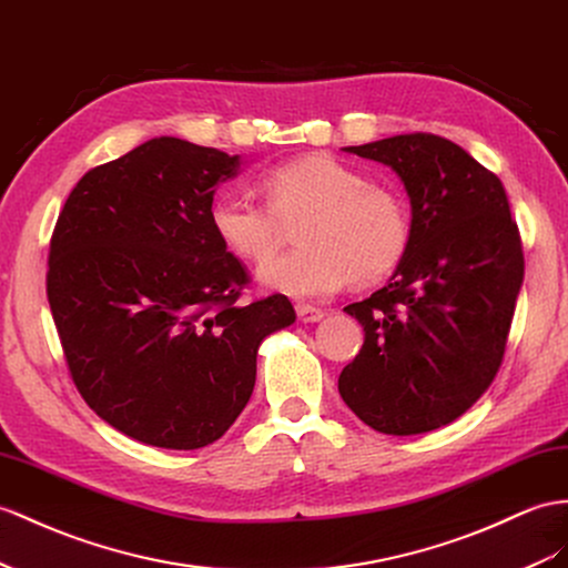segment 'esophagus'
Listing matches in <instances>:
<instances>
[{"label":"esophagus","instance_id":"esophagus-1","mask_svg":"<svg viewBox=\"0 0 568 568\" xmlns=\"http://www.w3.org/2000/svg\"><path fill=\"white\" fill-rule=\"evenodd\" d=\"M295 312H297L300 322H304V324H314V322H322V318H324V310L314 307V304H304L302 302V304H297Z\"/></svg>","mask_w":568,"mask_h":568}]
</instances>
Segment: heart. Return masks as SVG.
<instances>
[{
	"label": "heart",
	"mask_w": 568,
	"mask_h": 568,
	"mask_svg": "<svg viewBox=\"0 0 568 568\" xmlns=\"http://www.w3.org/2000/svg\"><path fill=\"white\" fill-rule=\"evenodd\" d=\"M266 201L217 194L209 221L225 250L246 264L266 261L297 227L295 252L268 261L261 283L295 297L382 283L410 250V206L396 186L374 184L343 160L312 153L273 165L261 178Z\"/></svg>",
	"instance_id": "heart-1"
}]
</instances>
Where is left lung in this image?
<instances>
[{"label": "left lung", "instance_id": "8db88e82", "mask_svg": "<svg viewBox=\"0 0 568 568\" xmlns=\"http://www.w3.org/2000/svg\"><path fill=\"white\" fill-rule=\"evenodd\" d=\"M347 153L394 170L413 206L394 278L345 312L365 328L338 390L362 423L410 436L454 423L497 376L523 283L504 184L458 143L400 134Z\"/></svg>", "mask_w": 568, "mask_h": 568}]
</instances>
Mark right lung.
I'll return each instance as SVG.
<instances>
[{
	"label": "right lung",
	"instance_id": "right-lung-1",
	"mask_svg": "<svg viewBox=\"0 0 568 568\" xmlns=\"http://www.w3.org/2000/svg\"><path fill=\"white\" fill-rule=\"evenodd\" d=\"M240 155L151 139L89 170L57 217L48 302L79 394L136 442L192 450L250 403L256 351L295 322L285 295L242 302L250 273L213 235Z\"/></svg>",
	"mask_w": 568,
	"mask_h": 568
}]
</instances>
